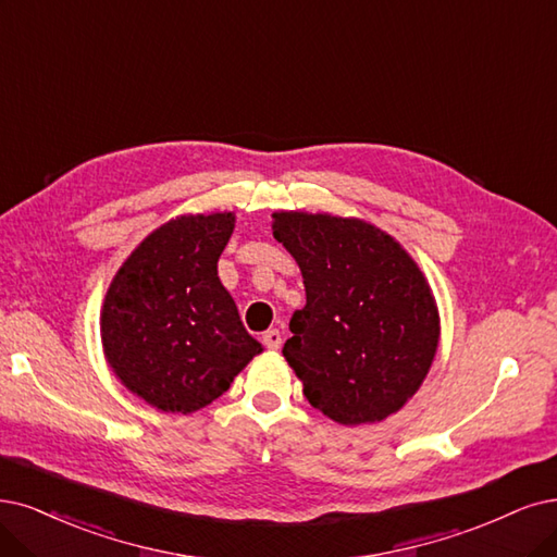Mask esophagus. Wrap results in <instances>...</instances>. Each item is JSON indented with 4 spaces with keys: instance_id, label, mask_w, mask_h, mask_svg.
Here are the masks:
<instances>
[{
    "instance_id": "1",
    "label": "esophagus",
    "mask_w": 557,
    "mask_h": 557,
    "mask_svg": "<svg viewBox=\"0 0 557 557\" xmlns=\"http://www.w3.org/2000/svg\"><path fill=\"white\" fill-rule=\"evenodd\" d=\"M263 344H265V348H271V351H277V348L282 346V335H280V331H265L263 333Z\"/></svg>"
}]
</instances>
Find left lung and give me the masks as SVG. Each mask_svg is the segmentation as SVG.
<instances>
[{"mask_svg": "<svg viewBox=\"0 0 557 557\" xmlns=\"http://www.w3.org/2000/svg\"><path fill=\"white\" fill-rule=\"evenodd\" d=\"M273 236L302 273L307 302L282 354L307 401L344 426L397 413L441 339L436 298L416 259L360 218L277 211Z\"/></svg>", "mask_w": 557, "mask_h": 557, "instance_id": "1", "label": "left lung"}]
</instances>
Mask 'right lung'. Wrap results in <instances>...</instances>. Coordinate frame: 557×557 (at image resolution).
I'll list each match as a JSON object with an SVG mask.
<instances>
[{
    "label": "right lung",
    "mask_w": 557,
    "mask_h": 557,
    "mask_svg": "<svg viewBox=\"0 0 557 557\" xmlns=\"http://www.w3.org/2000/svg\"><path fill=\"white\" fill-rule=\"evenodd\" d=\"M234 213L160 224L121 263L100 310L102 354L133 395L162 413H195L230 389L263 346L218 277Z\"/></svg>",
    "instance_id": "right-lung-1"
}]
</instances>
